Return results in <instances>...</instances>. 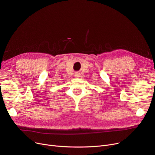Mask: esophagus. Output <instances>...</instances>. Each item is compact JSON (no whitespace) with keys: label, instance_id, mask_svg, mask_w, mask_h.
I'll return each instance as SVG.
<instances>
[{"label":"esophagus","instance_id":"esophagus-1","mask_svg":"<svg viewBox=\"0 0 155 155\" xmlns=\"http://www.w3.org/2000/svg\"><path fill=\"white\" fill-rule=\"evenodd\" d=\"M75 77L76 78L80 77V73H78V72H76V73H75Z\"/></svg>","mask_w":155,"mask_h":155}]
</instances>
